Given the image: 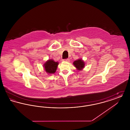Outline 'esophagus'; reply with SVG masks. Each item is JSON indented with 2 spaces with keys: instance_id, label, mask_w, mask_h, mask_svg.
I'll return each instance as SVG.
<instances>
[{
  "instance_id": "1",
  "label": "esophagus",
  "mask_w": 130,
  "mask_h": 130,
  "mask_svg": "<svg viewBox=\"0 0 130 130\" xmlns=\"http://www.w3.org/2000/svg\"><path fill=\"white\" fill-rule=\"evenodd\" d=\"M70 59H69V58L65 59H63V61H65V62H70Z\"/></svg>"
}]
</instances>
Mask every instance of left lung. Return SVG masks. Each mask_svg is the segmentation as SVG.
<instances>
[{
	"mask_svg": "<svg viewBox=\"0 0 130 130\" xmlns=\"http://www.w3.org/2000/svg\"><path fill=\"white\" fill-rule=\"evenodd\" d=\"M73 65L78 71H82L85 66V62L81 58H79L73 62Z\"/></svg>",
	"mask_w": 130,
	"mask_h": 130,
	"instance_id": "8db88e82",
	"label": "left lung"
}]
</instances>
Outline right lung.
<instances>
[{"mask_svg":"<svg viewBox=\"0 0 130 130\" xmlns=\"http://www.w3.org/2000/svg\"><path fill=\"white\" fill-rule=\"evenodd\" d=\"M59 63L50 59L44 63L43 67L45 71L48 74H54L56 73Z\"/></svg>","mask_w":130,"mask_h":130,"instance_id":"right-lung-1","label":"right lung"}]
</instances>
